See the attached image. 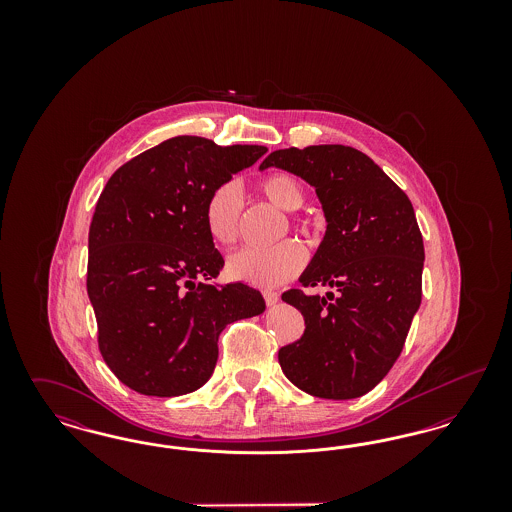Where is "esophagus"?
Masks as SVG:
<instances>
[{"mask_svg": "<svg viewBox=\"0 0 512 512\" xmlns=\"http://www.w3.org/2000/svg\"><path fill=\"white\" fill-rule=\"evenodd\" d=\"M263 297H265V301H267L268 307L276 305V303H278V299H280V295H278V293L270 292V290H267V292H263Z\"/></svg>", "mask_w": 512, "mask_h": 512, "instance_id": "obj_1", "label": "esophagus"}]
</instances>
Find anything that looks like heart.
<instances>
[{
  "label": "heart",
  "instance_id": "obj_1",
  "mask_svg": "<svg viewBox=\"0 0 512 512\" xmlns=\"http://www.w3.org/2000/svg\"><path fill=\"white\" fill-rule=\"evenodd\" d=\"M259 190L270 203L284 211H295L305 201L301 182L288 172L268 174L259 182ZM242 192L236 182L220 184L205 203V226L209 236L220 245L232 244L238 238L242 217ZM305 263V253L295 242H282L272 247H242L226 261L230 278L259 288H274L293 278Z\"/></svg>",
  "mask_w": 512,
  "mask_h": 512
}]
</instances>
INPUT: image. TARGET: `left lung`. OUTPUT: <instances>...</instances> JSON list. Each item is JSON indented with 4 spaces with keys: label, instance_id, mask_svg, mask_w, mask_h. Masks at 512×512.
<instances>
[{
    "label": "left lung",
    "instance_id": "left-lung-1",
    "mask_svg": "<svg viewBox=\"0 0 512 512\" xmlns=\"http://www.w3.org/2000/svg\"><path fill=\"white\" fill-rule=\"evenodd\" d=\"M317 192L326 234L305 288L282 293L305 318L301 340L278 351L286 378L322 399H355L397 361L422 299L424 244L407 194L368 155L347 146L278 149L261 163Z\"/></svg>",
    "mask_w": 512,
    "mask_h": 512
}]
</instances>
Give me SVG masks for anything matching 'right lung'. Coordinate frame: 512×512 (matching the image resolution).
Instances as JSON below:
<instances>
[{"mask_svg":"<svg viewBox=\"0 0 512 512\" xmlns=\"http://www.w3.org/2000/svg\"><path fill=\"white\" fill-rule=\"evenodd\" d=\"M267 151L176 136L105 184L90 224L86 286L103 361L130 390H199L217 365L220 332L265 311L259 290L213 282L224 259L203 213L213 190Z\"/></svg>","mask_w":512,"mask_h":512,"instance_id":"1","label":"right lung"}]
</instances>
